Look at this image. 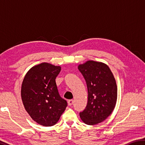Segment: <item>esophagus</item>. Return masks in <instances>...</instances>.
Returning a JSON list of instances; mask_svg holds the SVG:
<instances>
[{"instance_id": "1", "label": "esophagus", "mask_w": 145, "mask_h": 145, "mask_svg": "<svg viewBox=\"0 0 145 145\" xmlns=\"http://www.w3.org/2000/svg\"><path fill=\"white\" fill-rule=\"evenodd\" d=\"M68 104L69 105H72L73 104V100H69L68 101Z\"/></svg>"}]
</instances>
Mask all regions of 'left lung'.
<instances>
[{"label":"left lung","instance_id":"left-lung-1","mask_svg":"<svg viewBox=\"0 0 145 145\" xmlns=\"http://www.w3.org/2000/svg\"><path fill=\"white\" fill-rule=\"evenodd\" d=\"M86 82L88 104L80 112L84 123L93 125L101 123L112 113L117 100L116 80L109 67L104 63L87 61L78 66Z\"/></svg>","mask_w":145,"mask_h":145}]
</instances>
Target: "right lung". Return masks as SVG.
Returning <instances> with one entry per match:
<instances>
[{
    "label": "right lung",
    "mask_w": 145,
    "mask_h": 145,
    "mask_svg": "<svg viewBox=\"0 0 145 145\" xmlns=\"http://www.w3.org/2000/svg\"><path fill=\"white\" fill-rule=\"evenodd\" d=\"M61 70L60 66L42 63L32 67L24 78L21 87L24 106L31 118L41 125H54L67 106L56 83Z\"/></svg>",
    "instance_id": "add662e5"
}]
</instances>
